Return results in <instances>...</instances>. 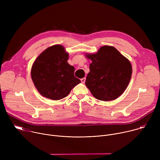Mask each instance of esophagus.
Returning <instances> with one entry per match:
<instances>
[{"instance_id":"esophagus-1","label":"esophagus","mask_w":160,"mask_h":160,"mask_svg":"<svg viewBox=\"0 0 160 160\" xmlns=\"http://www.w3.org/2000/svg\"><path fill=\"white\" fill-rule=\"evenodd\" d=\"M85 80H86V78H85V77L81 79V82H82V83H84L85 82Z\"/></svg>"}]
</instances>
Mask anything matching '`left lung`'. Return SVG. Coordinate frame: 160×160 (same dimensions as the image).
I'll use <instances>...</instances> for the list:
<instances>
[{
	"mask_svg": "<svg viewBox=\"0 0 160 160\" xmlns=\"http://www.w3.org/2000/svg\"><path fill=\"white\" fill-rule=\"evenodd\" d=\"M92 60L85 85L98 100L116 99L127 88L132 73L130 61L114 47H101L96 54H87Z\"/></svg>",
	"mask_w": 160,
	"mask_h": 160,
	"instance_id": "1",
	"label": "left lung"
}]
</instances>
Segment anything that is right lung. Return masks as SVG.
<instances>
[{"label":"right lung","instance_id":"right-lung-1","mask_svg":"<svg viewBox=\"0 0 160 160\" xmlns=\"http://www.w3.org/2000/svg\"><path fill=\"white\" fill-rule=\"evenodd\" d=\"M68 54L64 48L56 45L45 49L35 61L31 76L41 95L59 100L81 82L75 77V68L68 63Z\"/></svg>","mask_w":160,"mask_h":160}]
</instances>
